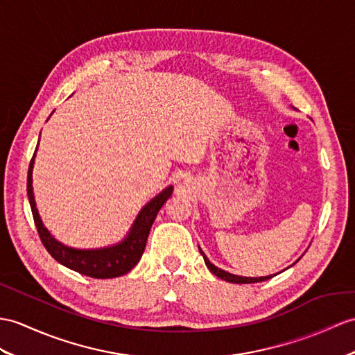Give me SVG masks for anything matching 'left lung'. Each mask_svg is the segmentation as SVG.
Segmentation results:
<instances>
[{
  "mask_svg": "<svg viewBox=\"0 0 355 355\" xmlns=\"http://www.w3.org/2000/svg\"><path fill=\"white\" fill-rule=\"evenodd\" d=\"M200 253H202V250H200ZM202 254H203V253H202ZM203 259H205L206 266L209 268L212 274H215V275H217V277H220V279H223V280H226V282H229V283H257V282H265V280H268V279L274 277V275H268V277H241V275H233V274H230V272H226V271L220 270V268L212 265V263L209 262V259H207L205 254H203Z\"/></svg>",
  "mask_w": 355,
  "mask_h": 355,
  "instance_id": "left-lung-1",
  "label": "left lung"
}]
</instances>
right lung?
Returning <instances> with one entry per match:
<instances>
[{"label":"right lung","instance_id":"right-lung-1","mask_svg":"<svg viewBox=\"0 0 355 355\" xmlns=\"http://www.w3.org/2000/svg\"><path fill=\"white\" fill-rule=\"evenodd\" d=\"M36 150H34L33 158L30 161L28 167V176H27V194L31 206L34 224L37 227V233L43 247L48 250V253L53 256L57 262L71 268V270L89 275L93 279H114L120 277L126 272H129L132 268L138 263L144 252L146 243H148V236L152 224L157 218V215L161 209V206L168 200V197L173 193V187L164 189L161 194L146 205L141 212L134 223L128 238L120 243L119 245L108 247V248H99V250H75L69 248L63 244L57 243V241L49 235V232L43 227V223L39 217V212L36 209V202H34L33 196V164L34 157H36Z\"/></svg>","mask_w":355,"mask_h":355}]
</instances>
